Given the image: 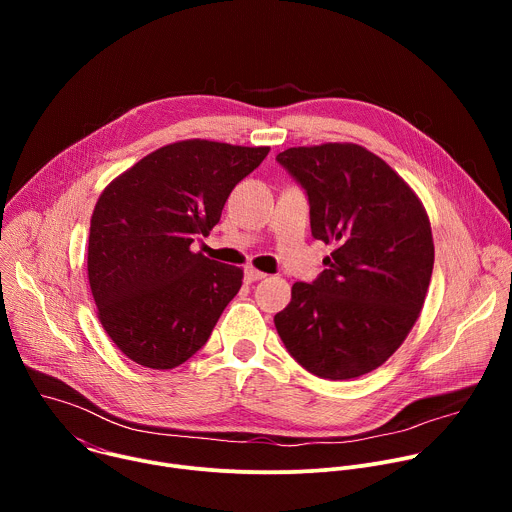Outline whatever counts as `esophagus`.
<instances>
[{
  "mask_svg": "<svg viewBox=\"0 0 512 512\" xmlns=\"http://www.w3.org/2000/svg\"><path fill=\"white\" fill-rule=\"evenodd\" d=\"M263 277H265V273H263V271H259V269H255V267H247V271H245V279H247V283L259 281V279H263Z\"/></svg>",
  "mask_w": 512,
  "mask_h": 512,
  "instance_id": "1",
  "label": "esophagus"
}]
</instances>
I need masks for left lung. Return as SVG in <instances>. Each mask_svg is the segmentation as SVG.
Returning a JSON list of instances; mask_svg holds the SVG:
<instances>
[{
	"mask_svg": "<svg viewBox=\"0 0 512 512\" xmlns=\"http://www.w3.org/2000/svg\"><path fill=\"white\" fill-rule=\"evenodd\" d=\"M310 200L314 239L332 245L314 283H294L275 314L287 352L306 371L346 381L375 371L403 344L433 269L429 216L413 188L358 143L277 154Z\"/></svg>",
	"mask_w": 512,
	"mask_h": 512,
	"instance_id": "left-lung-1",
	"label": "left lung"
}]
</instances>
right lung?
Here are the masks:
<instances>
[{
	"mask_svg": "<svg viewBox=\"0 0 512 512\" xmlns=\"http://www.w3.org/2000/svg\"><path fill=\"white\" fill-rule=\"evenodd\" d=\"M269 154L182 139L141 158L101 192L87 271L97 316L115 346L141 367L168 371L200 350L243 269L192 251L221 221L231 190Z\"/></svg>",
	"mask_w": 512,
	"mask_h": 512,
	"instance_id": "right-lung-1",
	"label": "right lung"
}]
</instances>
